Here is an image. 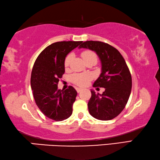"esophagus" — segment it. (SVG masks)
Masks as SVG:
<instances>
[{
    "mask_svg": "<svg viewBox=\"0 0 160 160\" xmlns=\"http://www.w3.org/2000/svg\"><path fill=\"white\" fill-rule=\"evenodd\" d=\"M76 90H77V92L79 93V92H80L82 90V88H76Z\"/></svg>",
    "mask_w": 160,
    "mask_h": 160,
    "instance_id": "obj_1",
    "label": "esophagus"
}]
</instances>
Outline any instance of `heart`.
I'll return each mask as SVG.
<instances>
[{"label":"heart","mask_w":160,"mask_h":160,"mask_svg":"<svg viewBox=\"0 0 160 160\" xmlns=\"http://www.w3.org/2000/svg\"><path fill=\"white\" fill-rule=\"evenodd\" d=\"M81 56H82V59L86 62L88 60H90L92 59H95L97 60V55L94 52L91 51V50H84L81 53ZM72 59V54H68L65 59L64 65L65 68H68L70 66L71 61ZM92 79V77L89 74H85V73H75L71 75L70 80L74 84L77 85L78 86H81V87H84V86L87 85L89 83L90 81Z\"/></svg>","instance_id":"1"}]
</instances>
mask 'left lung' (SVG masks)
<instances>
[{
    "label": "left lung",
    "instance_id": "obj_1",
    "mask_svg": "<svg viewBox=\"0 0 160 160\" xmlns=\"http://www.w3.org/2000/svg\"><path fill=\"white\" fill-rule=\"evenodd\" d=\"M79 48L95 51L102 65V72L93 87L104 88L105 90L102 95L91 90L92 95L88 104L89 112L98 120H112L124 110L130 98L132 89L130 70L122 55L112 45L89 40Z\"/></svg>",
    "mask_w": 160,
    "mask_h": 160
}]
</instances>
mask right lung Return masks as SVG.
<instances>
[{"label": "right lung", "instance_id": "1", "mask_svg": "<svg viewBox=\"0 0 160 160\" xmlns=\"http://www.w3.org/2000/svg\"><path fill=\"white\" fill-rule=\"evenodd\" d=\"M82 41H61L48 45L40 53L32 70L30 85L35 103L40 111L55 121L66 120L72 113L77 91L72 86L58 89L65 72V57Z\"/></svg>", "mask_w": 160, "mask_h": 160}]
</instances>
